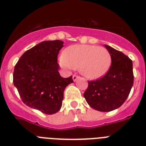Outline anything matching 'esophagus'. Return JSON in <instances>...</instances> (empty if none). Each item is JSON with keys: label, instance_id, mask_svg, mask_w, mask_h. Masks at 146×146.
Instances as JSON below:
<instances>
[{"label": "esophagus", "instance_id": "1", "mask_svg": "<svg viewBox=\"0 0 146 146\" xmlns=\"http://www.w3.org/2000/svg\"><path fill=\"white\" fill-rule=\"evenodd\" d=\"M78 78H79V76H77V75H73V82H76V81Z\"/></svg>", "mask_w": 146, "mask_h": 146}]
</instances>
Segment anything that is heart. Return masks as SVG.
Returning a JSON list of instances; mask_svg holds the SVG:
<instances>
[{
	"label": "heart",
	"instance_id": "obj_1",
	"mask_svg": "<svg viewBox=\"0 0 146 146\" xmlns=\"http://www.w3.org/2000/svg\"><path fill=\"white\" fill-rule=\"evenodd\" d=\"M111 63V54L104 47L91 45H74L65 50L59 64L64 69L79 68L84 76L91 79L106 74Z\"/></svg>",
	"mask_w": 146,
	"mask_h": 146
}]
</instances>
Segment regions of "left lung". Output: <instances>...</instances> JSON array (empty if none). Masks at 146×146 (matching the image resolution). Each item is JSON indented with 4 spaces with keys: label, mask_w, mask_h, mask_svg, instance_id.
<instances>
[{
    "label": "left lung",
    "mask_w": 146,
    "mask_h": 146,
    "mask_svg": "<svg viewBox=\"0 0 146 146\" xmlns=\"http://www.w3.org/2000/svg\"><path fill=\"white\" fill-rule=\"evenodd\" d=\"M104 45L111 54V66L104 76L89 81L84 97L92 108L100 111H110L125 102L133 86L134 74L132 61L127 56Z\"/></svg>",
    "instance_id": "left-lung-1"
}]
</instances>
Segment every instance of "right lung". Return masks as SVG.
<instances>
[{"label":"right lung","mask_w":146,"mask_h":146,"mask_svg":"<svg viewBox=\"0 0 146 146\" xmlns=\"http://www.w3.org/2000/svg\"><path fill=\"white\" fill-rule=\"evenodd\" d=\"M61 40L43 41L26 50L15 67L13 83L23 102L46 115L56 113L62 107L65 87L73 78L59 75L57 56Z\"/></svg>","instance_id":"obj_1"}]
</instances>
